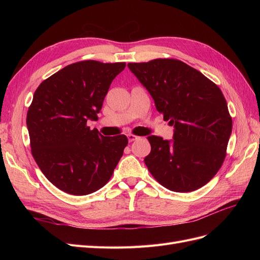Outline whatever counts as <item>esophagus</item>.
<instances>
[{
	"instance_id": "obj_1",
	"label": "esophagus",
	"mask_w": 260,
	"mask_h": 260,
	"mask_svg": "<svg viewBox=\"0 0 260 260\" xmlns=\"http://www.w3.org/2000/svg\"><path fill=\"white\" fill-rule=\"evenodd\" d=\"M127 138H128L129 142H132V141H136V140L139 139V137H137V136H135V135H131V133H130V135L127 136Z\"/></svg>"
}]
</instances>
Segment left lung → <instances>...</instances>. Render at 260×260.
I'll list each match as a JSON object with an SVG mask.
<instances>
[{
    "label": "left lung",
    "instance_id": "1",
    "mask_svg": "<svg viewBox=\"0 0 260 260\" xmlns=\"http://www.w3.org/2000/svg\"><path fill=\"white\" fill-rule=\"evenodd\" d=\"M156 109L174 125V140L149 136L145 165L170 191L192 192L214 178L225 157L232 118L219 86L199 70L172 58L129 62Z\"/></svg>",
    "mask_w": 260,
    "mask_h": 260
}]
</instances>
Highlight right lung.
I'll return each mask as SVG.
<instances>
[{
    "instance_id": "add662e5",
    "label": "right lung",
    "mask_w": 260,
    "mask_h": 260,
    "mask_svg": "<svg viewBox=\"0 0 260 260\" xmlns=\"http://www.w3.org/2000/svg\"><path fill=\"white\" fill-rule=\"evenodd\" d=\"M124 67L125 62H74L36 90L27 113L31 153L46 179L59 190L91 194L114 174L127 137H103L86 121L98 120L112 81Z\"/></svg>"
}]
</instances>
